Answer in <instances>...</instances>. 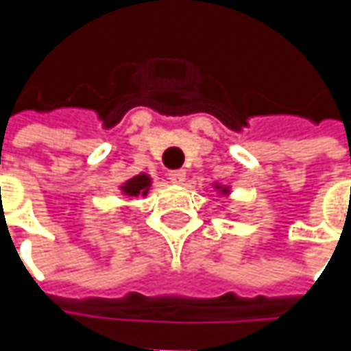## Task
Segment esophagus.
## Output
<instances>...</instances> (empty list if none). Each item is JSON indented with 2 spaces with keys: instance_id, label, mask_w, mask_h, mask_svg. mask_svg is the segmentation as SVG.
<instances>
[{
  "instance_id": "esophagus-1",
  "label": "esophagus",
  "mask_w": 351,
  "mask_h": 351,
  "mask_svg": "<svg viewBox=\"0 0 351 351\" xmlns=\"http://www.w3.org/2000/svg\"><path fill=\"white\" fill-rule=\"evenodd\" d=\"M168 180L171 183H183L185 182V169H173V171H169Z\"/></svg>"
}]
</instances>
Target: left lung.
I'll list each match as a JSON object with an SVG mask.
<instances>
[{
    "instance_id": "1",
    "label": "left lung",
    "mask_w": 351,
    "mask_h": 351,
    "mask_svg": "<svg viewBox=\"0 0 351 351\" xmlns=\"http://www.w3.org/2000/svg\"><path fill=\"white\" fill-rule=\"evenodd\" d=\"M215 189H219L221 191V195H228L230 191H228V187H224V185H215Z\"/></svg>"
}]
</instances>
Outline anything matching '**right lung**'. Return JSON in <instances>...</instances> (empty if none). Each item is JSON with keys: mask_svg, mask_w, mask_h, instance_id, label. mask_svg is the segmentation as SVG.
I'll list each match as a JSON object with an SVG mask.
<instances>
[{"mask_svg": "<svg viewBox=\"0 0 351 351\" xmlns=\"http://www.w3.org/2000/svg\"><path fill=\"white\" fill-rule=\"evenodd\" d=\"M150 185H152L150 176H148V173H138V176L130 178L125 185H121V191L128 197H138V195L144 197L146 193H148Z\"/></svg>", "mask_w": 351, "mask_h": 351, "instance_id": "add662e5", "label": "right lung"}]
</instances>
